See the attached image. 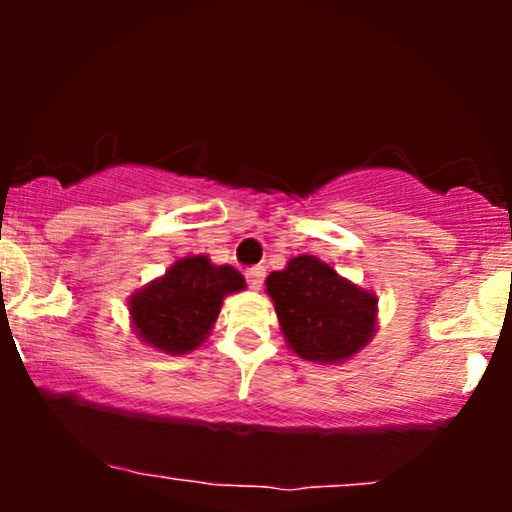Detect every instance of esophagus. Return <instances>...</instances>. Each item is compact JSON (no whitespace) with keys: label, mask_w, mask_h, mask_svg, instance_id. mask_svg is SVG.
<instances>
[{"label":"esophagus","mask_w":512,"mask_h":512,"mask_svg":"<svg viewBox=\"0 0 512 512\" xmlns=\"http://www.w3.org/2000/svg\"><path fill=\"white\" fill-rule=\"evenodd\" d=\"M263 279H265V268L263 265H256V268H249L247 270V282L254 291H258L263 286Z\"/></svg>","instance_id":"34e87169"}]
</instances>
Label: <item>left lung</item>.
<instances>
[{"label":"left lung","instance_id":"left-lung-1","mask_svg":"<svg viewBox=\"0 0 512 512\" xmlns=\"http://www.w3.org/2000/svg\"><path fill=\"white\" fill-rule=\"evenodd\" d=\"M265 291L275 303L286 345L305 361L345 363L377 331L375 293L312 254H300L284 270L270 272Z\"/></svg>","mask_w":512,"mask_h":512}]
</instances>
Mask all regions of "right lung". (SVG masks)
I'll use <instances>...</instances> for the list:
<instances>
[{
	"mask_svg": "<svg viewBox=\"0 0 512 512\" xmlns=\"http://www.w3.org/2000/svg\"><path fill=\"white\" fill-rule=\"evenodd\" d=\"M244 277L205 254L184 256L128 300L137 338L165 354L198 349L219 319L223 298L244 291Z\"/></svg>",
	"mask_w": 512,
	"mask_h": 512,
	"instance_id": "right-lung-1",
	"label": "right lung"
}]
</instances>
